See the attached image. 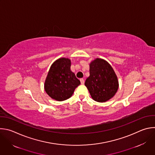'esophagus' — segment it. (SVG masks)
Wrapping results in <instances>:
<instances>
[{
  "instance_id": "obj_1",
  "label": "esophagus",
  "mask_w": 155,
  "mask_h": 155,
  "mask_svg": "<svg viewBox=\"0 0 155 155\" xmlns=\"http://www.w3.org/2000/svg\"><path fill=\"white\" fill-rule=\"evenodd\" d=\"M80 82H81V84H84V79L83 78H80Z\"/></svg>"
}]
</instances>
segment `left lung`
Masks as SVG:
<instances>
[{
	"label": "left lung",
	"mask_w": 155,
	"mask_h": 155,
	"mask_svg": "<svg viewBox=\"0 0 155 155\" xmlns=\"http://www.w3.org/2000/svg\"><path fill=\"white\" fill-rule=\"evenodd\" d=\"M89 74L84 84L93 100L102 103L114 96L119 88V81L114 71L107 61L96 58L91 62Z\"/></svg>",
	"instance_id": "8db88e82"
}]
</instances>
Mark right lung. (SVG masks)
Listing matches in <instances>:
<instances>
[{
    "label": "right lung",
    "instance_id": "right-lung-1",
    "mask_svg": "<svg viewBox=\"0 0 155 155\" xmlns=\"http://www.w3.org/2000/svg\"><path fill=\"white\" fill-rule=\"evenodd\" d=\"M71 66L70 59L61 58L50 66L45 80L44 89L51 98L57 101L67 100L80 84V80L71 71Z\"/></svg>",
    "mask_w": 155,
    "mask_h": 155
}]
</instances>
